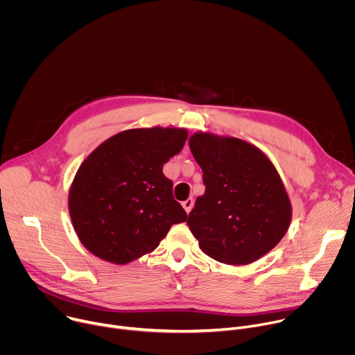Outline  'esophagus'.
<instances>
[{"mask_svg":"<svg viewBox=\"0 0 355 355\" xmlns=\"http://www.w3.org/2000/svg\"><path fill=\"white\" fill-rule=\"evenodd\" d=\"M192 207H193V200H192V198H188L187 200H184V202H182V208L185 209V212H187V214H189V212H191Z\"/></svg>","mask_w":355,"mask_h":355,"instance_id":"1","label":"esophagus"}]
</instances>
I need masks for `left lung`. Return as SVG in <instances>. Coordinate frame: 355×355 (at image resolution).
<instances>
[{
  "label": "left lung",
  "instance_id": "left-lung-1",
  "mask_svg": "<svg viewBox=\"0 0 355 355\" xmlns=\"http://www.w3.org/2000/svg\"><path fill=\"white\" fill-rule=\"evenodd\" d=\"M188 141L205 184L188 216L191 233L219 263L257 261L281 241L292 219L275 166L257 146L237 137L196 132Z\"/></svg>",
  "mask_w": 355,
  "mask_h": 355
}]
</instances>
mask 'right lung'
<instances>
[{"instance_id": "1", "label": "right lung", "mask_w": 355, "mask_h": 355, "mask_svg": "<svg viewBox=\"0 0 355 355\" xmlns=\"http://www.w3.org/2000/svg\"><path fill=\"white\" fill-rule=\"evenodd\" d=\"M184 128H137L101 143L78 167L69 212L81 244L123 266L156 250L173 225L187 220L163 166L185 144Z\"/></svg>"}]
</instances>
